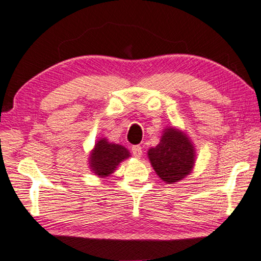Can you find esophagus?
I'll return each instance as SVG.
<instances>
[{
  "instance_id": "esophagus-1",
  "label": "esophagus",
  "mask_w": 261,
  "mask_h": 261,
  "mask_svg": "<svg viewBox=\"0 0 261 261\" xmlns=\"http://www.w3.org/2000/svg\"><path fill=\"white\" fill-rule=\"evenodd\" d=\"M131 151H132V154L138 159H140V156L143 155V148H141L139 145H135V146H132Z\"/></svg>"
}]
</instances>
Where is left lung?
<instances>
[{"mask_svg":"<svg viewBox=\"0 0 261 261\" xmlns=\"http://www.w3.org/2000/svg\"><path fill=\"white\" fill-rule=\"evenodd\" d=\"M148 159L159 177L167 184L182 180L192 171L196 149L189 137L175 127H166L155 147L148 149Z\"/></svg>","mask_w":261,"mask_h":261,"instance_id":"1","label":"left lung"}]
</instances>
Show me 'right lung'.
<instances>
[{
  "mask_svg": "<svg viewBox=\"0 0 261 261\" xmlns=\"http://www.w3.org/2000/svg\"><path fill=\"white\" fill-rule=\"evenodd\" d=\"M130 156V152L122 145L109 143L106 138L96 141L88 158L91 171L99 177H107L113 174L122 161Z\"/></svg>",
  "mask_w": 261,
  "mask_h": 261,
  "instance_id": "right-lung-1",
  "label": "right lung"
}]
</instances>
